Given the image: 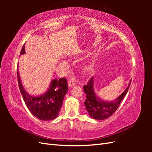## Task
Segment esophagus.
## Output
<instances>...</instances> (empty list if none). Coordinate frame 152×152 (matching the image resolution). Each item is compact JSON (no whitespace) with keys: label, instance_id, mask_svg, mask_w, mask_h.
I'll return each mask as SVG.
<instances>
[{"label":"esophagus","instance_id":"esophagus-1","mask_svg":"<svg viewBox=\"0 0 152 152\" xmlns=\"http://www.w3.org/2000/svg\"><path fill=\"white\" fill-rule=\"evenodd\" d=\"M68 84L69 87H72V86H75L76 85V81L75 80V78L73 77H71L68 80Z\"/></svg>","mask_w":152,"mask_h":152}]
</instances>
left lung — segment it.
Masks as SVG:
<instances>
[{"label": "left lung", "instance_id": "obj_1", "mask_svg": "<svg viewBox=\"0 0 152 152\" xmlns=\"http://www.w3.org/2000/svg\"><path fill=\"white\" fill-rule=\"evenodd\" d=\"M131 80L127 88L124 93L113 102H103L98 99L94 94L93 89V77H92L86 85L84 86V91L86 95L84 104L89 115L96 120L107 119L116 111L121 102L127 94L130 87Z\"/></svg>", "mask_w": 152, "mask_h": 152}]
</instances>
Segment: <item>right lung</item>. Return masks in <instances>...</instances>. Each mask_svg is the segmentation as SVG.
<instances>
[{"mask_svg": "<svg viewBox=\"0 0 152 152\" xmlns=\"http://www.w3.org/2000/svg\"><path fill=\"white\" fill-rule=\"evenodd\" d=\"M25 44L20 54H25ZM18 86L27 108L35 117L42 121L53 120L58 117L63 104L65 95L68 91V83L66 78L52 81L47 93L38 97H33L26 93L23 87L18 70H17Z\"/></svg>", "mask_w": 152, "mask_h": 152, "instance_id": "add662e5", "label": "right lung"}]
</instances>
